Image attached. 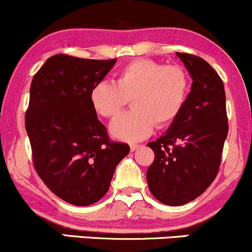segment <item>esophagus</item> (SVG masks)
<instances>
[{
	"mask_svg": "<svg viewBox=\"0 0 252 252\" xmlns=\"http://www.w3.org/2000/svg\"><path fill=\"white\" fill-rule=\"evenodd\" d=\"M138 148H140V146H138V144H131V146H130V150H131V152H135V150Z\"/></svg>",
	"mask_w": 252,
	"mask_h": 252,
	"instance_id": "esophagus-1",
	"label": "esophagus"
}]
</instances>
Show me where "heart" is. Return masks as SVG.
Instances as JSON below:
<instances>
[{"instance_id": "heart-1", "label": "heart", "mask_w": 252, "mask_h": 252, "mask_svg": "<svg viewBox=\"0 0 252 252\" xmlns=\"http://www.w3.org/2000/svg\"><path fill=\"white\" fill-rule=\"evenodd\" d=\"M189 77L179 66H163L153 60L140 59L121 71L116 84L99 82L90 99L97 114L114 117L132 98L134 111L120 115L110 124L115 138L138 142L158 126L172 123L180 115L189 94Z\"/></svg>"}]
</instances>
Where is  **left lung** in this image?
I'll use <instances>...</instances> for the list:
<instances>
[{
    "label": "left lung",
    "mask_w": 252,
    "mask_h": 252,
    "mask_svg": "<svg viewBox=\"0 0 252 252\" xmlns=\"http://www.w3.org/2000/svg\"><path fill=\"white\" fill-rule=\"evenodd\" d=\"M192 78L186 103L155 142V160L147 170L152 194L169 206L194 200L215 180L227 136L225 90L202 58L176 53Z\"/></svg>",
    "instance_id": "1"
}]
</instances>
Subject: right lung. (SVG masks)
<instances>
[{
  "instance_id": "obj_1",
  "label": "right lung",
  "mask_w": 252,
  "mask_h": 252,
  "mask_svg": "<svg viewBox=\"0 0 252 252\" xmlns=\"http://www.w3.org/2000/svg\"><path fill=\"white\" fill-rule=\"evenodd\" d=\"M115 63L57 54L32 80L26 130L34 167L54 194L77 206L103 198L130 152L128 144L110 142L90 99Z\"/></svg>"
}]
</instances>
